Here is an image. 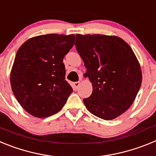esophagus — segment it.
Returning a JSON list of instances; mask_svg holds the SVG:
<instances>
[{
	"instance_id": "34e87169",
	"label": "esophagus",
	"mask_w": 156,
	"mask_h": 156,
	"mask_svg": "<svg viewBox=\"0 0 156 156\" xmlns=\"http://www.w3.org/2000/svg\"><path fill=\"white\" fill-rule=\"evenodd\" d=\"M80 81H78V82H74L73 83V88L75 89V90H76L77 88L80 87Z\"/></svg>"
}]
</instances>
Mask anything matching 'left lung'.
I'll list each match as a JSON object with an SVG mask.
<instances>
[{
  "mask_svg": "<svg viewBox=\"0 0 156 156\" xmlns=\"http://www.w3.org/2000/svg\"><path fill=\"white\" fill-rule=\"evenodd\" d=\"M76 47L93 91L83 99L90 113L105 120L122 115L133 104L142 82L140 64L126 41L115 36L76 35Z\"/></svg>",
  "mask_w": 156,
  "mask_h": 156,
  "instance_id": "obj_1",
  "label": "left lung"
}]
</instances>
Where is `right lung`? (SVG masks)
Returning a JSON list of instances; mask_svg holds the SVG:
<instances>
[{
    "mask_svg": "<svg viewBox=\"0 0 156 156\" xmlns=\"http://www.w3.org/2000/svg\"><path fill=\"white\" fill-rule=\"evenodd\" d=\"M73 34H46L27 40L16 53L10 82L15 97L30 115L45 118L62 109L73 88L66 80L63 58Z\"/></svg>",
    "mask_w": 156,
    "mask_h": 156,
    "instance_id": "1",
    "label": "right lung"
}]
</instances>
